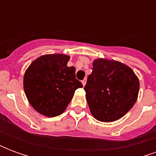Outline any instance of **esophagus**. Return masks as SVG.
Segmentation results:
<instances>
[{
    "mask_svg": "<svg viewBox=\"0 0 156 156\" xmlns=\"http://www.w3.org/2000/svg\"><path fill=\"white\" fill-rule=\"evenodd\" d=\"M86 83H87V79H86V78H84L83 80H82V83H83V86H85Z\"/></svg>",
    "mask_w": 156,
    "mask_h": 156,
    "instance_id": "esophagus-1",
    "label": "esophagus"
}]
</instances>
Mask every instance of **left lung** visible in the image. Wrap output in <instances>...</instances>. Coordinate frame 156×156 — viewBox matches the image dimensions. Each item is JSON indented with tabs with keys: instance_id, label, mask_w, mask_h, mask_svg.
<instances>
[{
	"instance_id": "8db88e82",
	"label": "left lung",
	"mask_w": 156,
	"mask_h": 156,
	"mask_svg": "<svg viewBox=\"0 0 156 156\" xmlns=\"http://www.w3.org/2000/svg\"><path fill=\"white\" fill-rule=\"evenodd\" d=\"M84 90L93 116L113 122L129 111L137 100L140 82L127 65L103 58L93 62Z\"/></svg>"
}]
</instances>
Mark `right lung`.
I'll return each instance as SVG.
<instances>
[{"label":"right lung","mask_w":156,"mask_h":156,"mask_svg":"<svg viewBox=\"0 0 156 156\" xmlns=\"http://www.w3.org/2000/svg\"><path fill=\"white\" fill-rule=\"evenodd\" d=\"M69 56L49 54L32 62L24 75L27 98L35 110L55 117L63 113L83 84L76 78L74 67H68Z\"/></svg>","instance_id":"1"}]
</instances>
